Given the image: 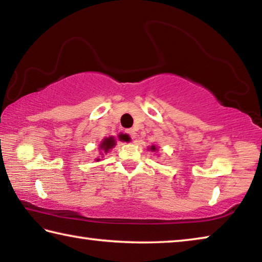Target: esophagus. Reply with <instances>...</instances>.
<instances>
[{
    "mask_svg": "<svg viewBox=\"0 0 262 262\" xmlns=\"http://www.w3.org/2000/svg\"><path fill=\"white\" fill-rule=\"evenodd\" d=\"M126 133L128 135H129L132 139H135V135H136V133H135V130L134 129H127L126 130Z\"/></svg>",
    "mask_w": 262,
    "mask_h": 262,
    "instance_id": "34e87169",
    "label": "esophagus"
}]
</instances>
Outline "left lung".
I'll use <instances>...</instances> for the list:
<instances>
[{
	"label": "left lung",
	"instance_id": "8db88e82",
	"mask_svg": "<svg viewBox=\"0 0 262 262\" xmlns=\"http://www.w3.org/2000/svg\"><path fill=\"white\" fill-rule=\"evenodd\" d=\"M150 150H151V151H156L157 148L155 147V145H151V147H150Z\"/></svg>",
	"mask_w": 262,
	"mask_h": 262
}]
</instances>
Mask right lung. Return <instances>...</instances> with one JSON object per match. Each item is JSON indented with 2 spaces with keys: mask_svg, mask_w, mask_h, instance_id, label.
Returning a JSON list of instances; mask_svg holds the SVG:
<instances>
[{
  "mask_svg": "<svg viewBox=\"0 0 262 262\" xmlns=\"http://www.w3.org/2000/svg\"><path fill=\"white\" fill-rule=\"evenodd\" d=\"M120 137H121V135H120ZM115 145V140H114V137L113 136H110V137H105V139L101 141V143H100V145H99V149H101L103 150V152H107L110 149H112L113 147ZM97 161H99L98 158H97Z\"/></svg>",
  "mask_w": 262,
  "mask_h": 262,
  "instance_id": "obj_1",
  "label": "right lung"
}]
</instances>
